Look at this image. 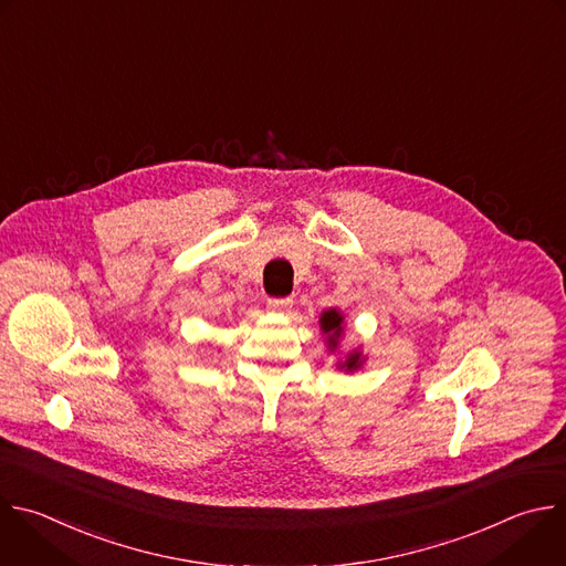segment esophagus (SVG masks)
<instances>
[{
  "mask_svg": "<svg viewBox=\"0 0 566 566\" xmlns=\"http://www.w3.org/2000/svg\"><path fill=\"white\" fill-rule=\"evenodd\" d=\"M266 306H269L271 311H286V308L293 306V300H291V297H269Z\"/></svg>",
  "mask_w": 566,
  "mask_h": 566,
  "instance_id": "esophagus-1",
  "label": "esophagus"
}]
</instances>
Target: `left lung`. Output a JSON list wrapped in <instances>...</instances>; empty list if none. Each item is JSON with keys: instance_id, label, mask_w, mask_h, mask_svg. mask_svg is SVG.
I'll list each match as a JSON object with an SVG mask.
<instances>
[{"instance_id": "obj_1", "label": "left lung", "mask_w": 566, "mask_h": 566, "mask_svg": "<svg viewBox=\"0 0 566 566\" xmlns=\"http://www.w3.org/2000/svg\"><path fill=\"white\" fill-rule=\"evenodd\" d=\"M319 328H322V333H326L328 348L335 350V348H337V342H339V337H342V331H344V315H342L337 308L324 311L322 317H319ZM361 361H364L361 353H359V350H350V353L344 357V361H339L337 366H339V368H346V370H355V368L361 366Z\"/></svg>"}]
</instances>
